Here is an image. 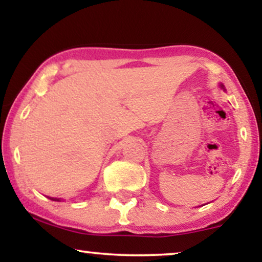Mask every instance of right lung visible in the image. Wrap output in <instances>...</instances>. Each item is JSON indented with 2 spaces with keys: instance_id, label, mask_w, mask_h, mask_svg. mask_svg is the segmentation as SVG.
Segmentation results:
<instances>
[{
  "instance_id": "add662e5",
  "label": "right lung",
  "mask_w": 262,
  "mask_h": 262,
  "mask_svg": "<svg viewBox=\"0 0 262 262\" xmlns=\"http://www.w3.org/2000/svg\"><path fill=\"white\" fill-rule=\"evenodd\" d=\"M49 199H51V200H55V202H60V199H57V198H49Z\"/></svg>"
}]
</instances>
